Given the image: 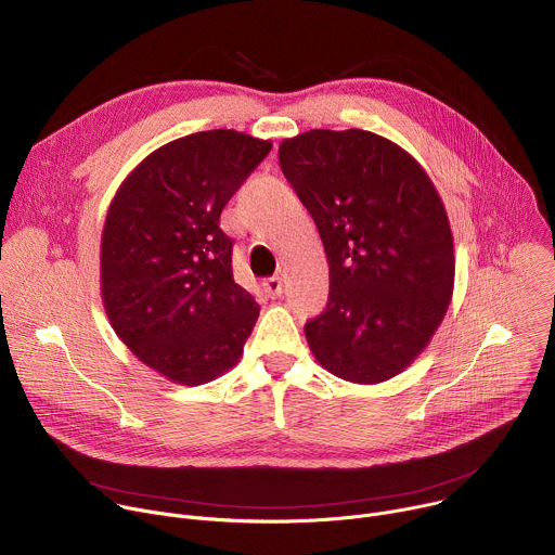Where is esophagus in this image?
<instances>
[{
	"label": "esophagus",
	"instance_id": "esophagus-1",
	"mask_svg": "<svg viewBox=\"0 0 555 555\" xmlns=\"http://www.w3.org/2000/svg\"><path fill=\"white\" fill-rule=\"evenodd\" d=\"M263 289L270 298H279L283 294V281L279 276H270L263 281Z\"/></svg>",
	"mask_w": 555,
	"mask_h": 555
}]
</instances>
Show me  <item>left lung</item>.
<instances>
[{
  "label": "left lung",
  "mask_w": 555,
  "mask_h": 555,
  "mask_svg": "<svg viewBox=\"0 0 555 555\" xmlns=\"http://www.w3.org/2000/svg\"><path fill=\"white\" fill-rule=\"evenodd\" d=\"M279 163L330 263L327 309L305 325L315 362L353 384L400 375L454 289L452 230L433 180L406 149L364 129L285 138Z\"/></svg>",
  "instance_id": "8db88e82"
}]
</instances>
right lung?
<instances>
[{"mask_svg":"<svg viewBox=\"0 0 555 555\" xmlns=\"http://www.w3.org/2000/svg\"><path fill=\"white\" fill-rule=\"evenodd\" d=\"M270 149L234 129L178 138L149 153L109 204L105 313L129 351L169 382H212L244 356L259 305L232 279L219 215Z\"/></svg>","mask_w":555,"mask_h":555,"instance_id":"1","label":"right lung"}]
</instances>
